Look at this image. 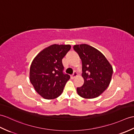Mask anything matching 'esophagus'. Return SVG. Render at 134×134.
<instances>
[{"instance_id": "1", "label": "esophagus", "mask_w": 134, "mask_h": 134, "mask_svg": "<svg viewBox=\"0 0 134 134\" xmlns=\"http://www.w3.org/2000/svg\"><path fill=\"white\" fill-rule=\"evenodd\" d=\"M77 76V72H76V71H74V74L72 75L71 76V79H74L75 77H76V76Z\"/></svg>"}]
</instances>
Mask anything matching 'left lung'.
<instances>
[{
	"label": "left lung",
	"mask_w": 134,
	"mask_h": 134,
	"mask_svg": "<svg viewBox=\"0 0 134 134\" xmlns=\"http://www.w3.org/2000/svg\"><path fill=\"white\" fill-rule=\"evenodd\" d=\"M82 63V76L84 84L76 90L78 95L85 99L98 97L109 86L113 67L104 55L93 47L77 44L73 47Z\"/></svg>",
	"instance_id": "obj_1"
}]
</instances>
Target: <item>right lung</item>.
I'll use <instances>...</instances> for the list:
<instances>
[{"label":"right lung","instance_id":"right-lung-1","mask_svg":"<svg viewBox=\"0 0 134 134\" xmlns=\"http://www.w3.org/2000/svg\"><path fill=\"white\" fill-rule=\"evenodd\" d=\"M69 44H52L43 49L34 59L30 80L35 91L46 99L59 96L70 76L63 72L62 59L71 49Z\"/></svg>","mask_w":134,"mask_h":134}]
</instances>
